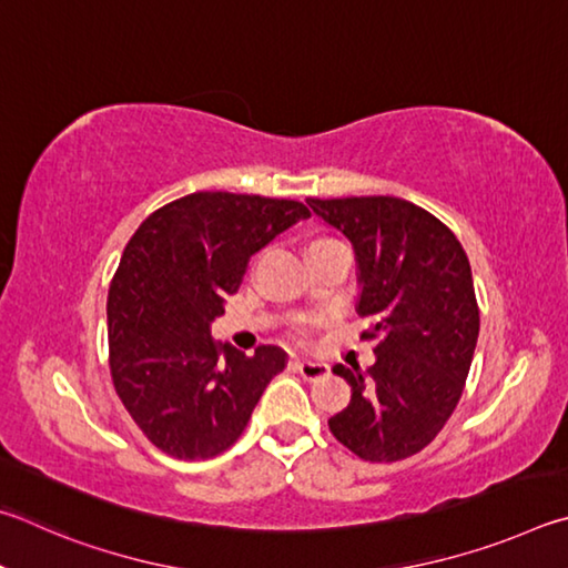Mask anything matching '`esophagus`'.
I'll use <instances>...</instances> for the list:
<instances>
[{
    "mask_svg": "<svg viewBox=\"0 0 568 568\" xmlns=\"http://www.w3.org/2000/svg\"><path fill=\"white\" fill-rule=\"evenodd\" d=\"M294 369L300 372L304 379H310V382H314V379H322V376H329V364H324V362H294Z\"/></svg>",
    "mask_w": 568,
    "mask_h": 568,
    "instance_id": "1",
    "label": "esophagus"
}]
</instances>
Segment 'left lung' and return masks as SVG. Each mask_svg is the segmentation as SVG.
Listing matches in <instances>:
<instances>
[{
  "mask_svg": "<svg viewBox=\"0 0 568 568\" xmlns=\"http://www.w3.org/2000/svg\"><path fill=\"white\" fill-rule=\"evenodd\" d=\"M316 216L349 239L359 304L379 336L362 372L334 366L352 402L329 419L332 434L364 462L422 452L449 422L469 376L479 306L459 239L426 209L399 196L306 199Z\"/></svg>",
  "mask_w": 568,
  "mask_h": 568,
  "instance_id": "1",
  "label": "left lung"
}]
</instances>
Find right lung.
Returning <instances> with one entry per match:
<instances>
[{
  "label": "right lung",
  "instance_id": "1",
  "mask_svg": "<svg viewBox=\"0 0 568 568\" xmlns=\"http://www.w3.org/2000/svg\"><path fill=\"white\" fill-rule=\"evenodd\" d=\"M310 209L292 199L196 192L146 216L109 286V369L119 399L156 449L212 459L229 449L286 366L278 346L254 356L212 339L248 256Z\"/></svg>",
  "mask_w": 568,
  "mask_h": 568
}]
</instances>
